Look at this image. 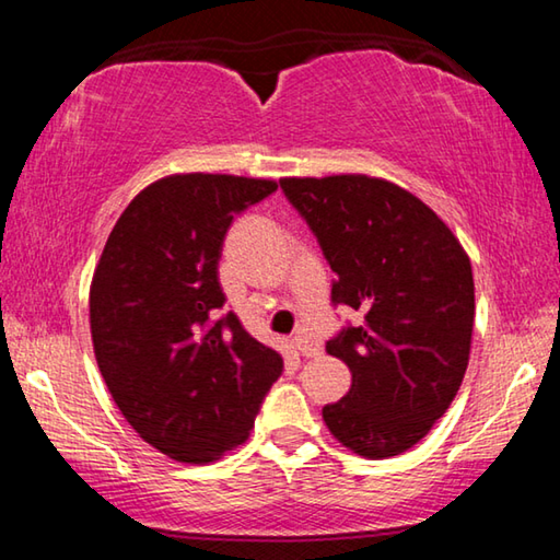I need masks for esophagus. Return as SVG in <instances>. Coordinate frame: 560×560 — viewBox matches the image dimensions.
Segmentation results:
<instances>
[{
	"label": "esophagus",
	"instance_id": "obj_1",
	"mask_svg": "<svg viewBox=\"0 0 560 560\" xmlns=\"http://www.w3.org/2000/svg\"><path fill=\"white\" fill-rule=\"evenodd\" d=\"M293 346H296L299 353L306 355V358H318L320 355V346L316 343V340H311V338L299 336L296 340H293Z\"/></svg>",
	"mask_w": 560,
	"mask_h": 560
}]
</instances>
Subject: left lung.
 <instances>
[{
  "mask_svg": "<svg viewBox=\"0 0 560 560\" xmlns=\"http://www.w3.org/2000/svg\"><path fill=\"white\" fill-rule=\"evenodd\" d=\"M336 273L330 301L363 314L326 343L353 383L324 422L360 457L402 454L432 430L469 363L474 279L457 236L412 192L368 175L283 177Z\"/></svg>",
  "mask_w": 560,
  "mask_h": 560,
  "instance_id": "1",
  "label": "left lung"
}]
</instances>
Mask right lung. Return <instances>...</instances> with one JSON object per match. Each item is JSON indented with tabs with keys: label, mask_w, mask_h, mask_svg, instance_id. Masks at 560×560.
I'll list each match as a JSON object with an SVG mask.
<instances>
[{
	"label": "right lung",
	"mask_w": 560,
	"mask_h": 560,
	"mask_svg": "<svg viewBox=\"0 0 560 560\" xmlns=\"http://www.w3.org/2000/svg\"><path fill=\"white\" fill-rule=\"evenodd\" d=\"M273 179L187 173L132 197L91 281V338L103 381L140 438L170 459L207 464L242 444L283 360L220 318V257L234 214Z\"/></svg>",
	"instance_id": "add662e5"
}]
</instances>
